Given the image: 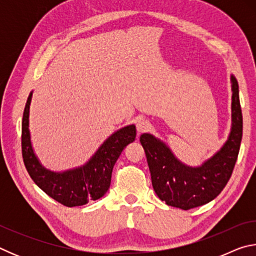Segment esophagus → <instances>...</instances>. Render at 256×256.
<instances>
[{
  "instance_id": "34e87169",
  "label": "esophagus",
  "mask_w": 256,
  "mask_h": 256,
  "mask_svg": "<svg viewBox=\"0 0 256 256\" xmlns=\"http://www.w3.org/2000/svg\"><path fill=\"white\" fill-rule=\"evenodd\" d=\"M150 124L146 120H138L136 122V130L138 133H144L149 128Z\"/></svg>"
}]
</instances>
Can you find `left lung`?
<instances>
[{
	"mask_svg": "<svg viewBox=\"0 0 256 256\" xmlns=\"http://www.w3.org/2000/svg\"><path fill=\"white\" fill-rule=\"evenodd\" d=\"M232 82V128L228 141L219 152L201 167L180 164L166 144L150 134H142L140 142L146 156L154 190L166 204L190 210L214 200L222 193L232 174L240 148L242 115L238 84Z\"/></svg>",
	"mask_w": 256,
	"mask_h": 256,
	"instance_id": "1",
	"label": "left lung"
}]
</instances>
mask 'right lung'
I'll use <instances>...</instances> for the list:
<instances>
[{"mask_svg":"<svg viewBox=\"0 0 256 256\" xmlns=\"http://www.w3.org/2000/svg\"><path fill=\"white\" fill-rule=\"evenodd\" d=\"M32 94L26 102L21 133L24 162L32 180L47 196L68 208L84 206L89 201L100 198L110 188L116 160L125 146L136 138V126L123 128L108 138L86 166L64 172H50L38 162L30 144L28 123Z\"/></svg>","mask_w":256,"mask_h":256,"instance_id":"add662e5","label":"right lung"}]
</instances>
